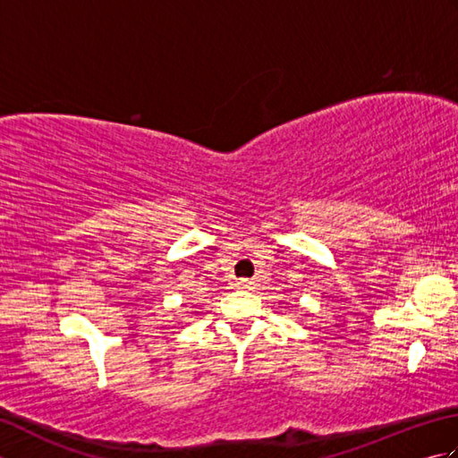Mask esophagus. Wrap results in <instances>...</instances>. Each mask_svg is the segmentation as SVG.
Here are the masks:
<instances>
[{"instance_id":"34e87169","label":"esophagus","mask_w":458,"mask_h":458,"mask_svg":"<svg viewBox=\"0 0 458 458\" xmlns=\"http://www.w3.org/2000/svg\"><path fill=\"white\" fill-rule=\"evenodd\" d=\"M236 287H238V289H244V291H250L251 287H254V281H250V279H240L238 284H236Z\"/></svg>"}]
</instances>
